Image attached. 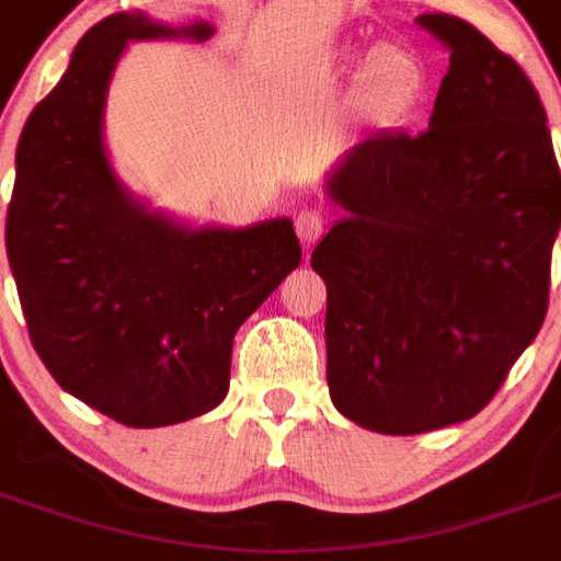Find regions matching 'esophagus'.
Wrapping results in <instances>:
<instances>
[{
  "label": "esophagus",
  "mask_w": 561,
  "mask_h": 561,
  "mask_svg": "<svg viewBox=\"0 0 561 561\" xmlns=\"http://www.w3.org/2000/svg\"><path fill=\"white\" fill-rule=\"evenodd\" d=\"M294 228H297V237H300V243L309 249V245H316L321 240V233L328 231V216L321 213L318 207H306L297 213V219H294Z\"/></svg>",
  "instance_id": "obj_1"
}]
</instances>
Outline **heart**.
I'll return each instance as SVG.
<instances>
[{
  "instance_id": "heart-1",
  "label": "heart",
  "mask_w": 561,
  "mask_h": 561,
  "mask_svg": "<svg viewBox=\"0 0 561 561\" xmlns=\"http://www.w3.org/2000/svg\"><path fill=\"white\" fill-rule=\"evenodd\" d=\"M348 62H357V56H348ZM417 87H421V66L409 47L388 42L369 50L360 75V92L369 107L397 111L412 102Z\"/></svg>"
}]
</instances>
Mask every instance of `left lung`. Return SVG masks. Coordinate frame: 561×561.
<instances>
[{
	"label": "left lung",
	"mask_w": 561,
	"mask_h": 561,
	"mask_svg": "<svg viewBox=\"0 0 561 561\" xmlns=\"http://www.w3.org/2000/svg\"><path fill=\"white\" fill-rule=\"evenodd\" d=\"M450 50L421 135H376L328 192L348 216L312 252L328 285L330 400L373 433L469 421L547 316L561 171L547 114L471 23L423 14Z\"/></svg>",
	"instance_id": "1"
}]
</instances>
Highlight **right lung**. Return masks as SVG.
Listing matches in <instances>:
<instances>
[{
    "mask_svg": "<svg viewBox=\"0 0 561 561\" xmlns=\"http://www.w3.org/2000/svg\"><path fill=\"white\" fill-rule=\"evenodd\" d=\"M197 38L209 23H95L18 144L5 249L30 340L56 385L149 430L216 409L233 333L300 264L291 219L183 228L116 183L102 140L107 83L131 38Z\"/></svg>",
    "mask_w": 561,
    "mask_h": 561,
    "instance_id": "obj_1",
    "label": "right lung"
}]
</instances>
